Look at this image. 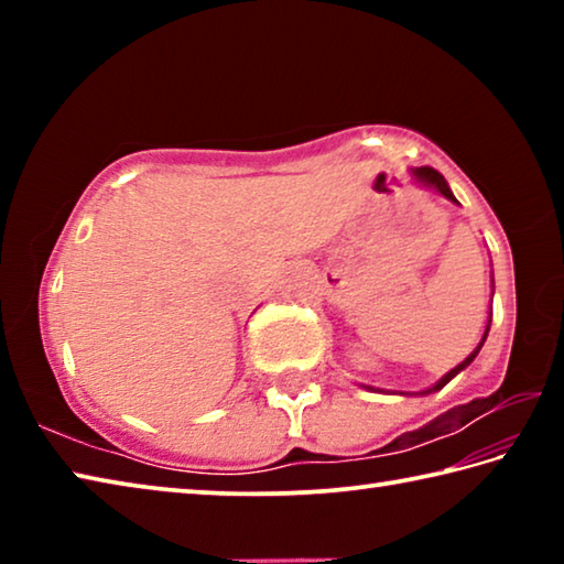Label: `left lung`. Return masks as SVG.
Instances as JSON below:
<instances>
[{"label":"left lung","mask_w":564,"mask_h":564,"mask_svg":"<svg viewBox=\"0 0 564 564\" xmlns=\"http://www.w3.org/2000/svg\"><path fill=\"white\" fill-rule=\"evenodd\" d=\"M410 174H413V176L420 181V184H425V186H431V188H435V191H441V194H443L445 198H451V202H455L453 191H451V186H447V181L443 178L441 171H435V169H431V166H420V169H413V171H410ZM488 330H490V323H488V328H485V336H482V340H480V346H477V348L470 352V356H467V358L460 362V366H455V368L451 370V373H445L441 380H437V383H435L433 388L423 390V395H425V393H433V390H441V388H445V386L451 383V380H453L457 373H460L463 368L470 366V362L475 360L477 352H480L485 338H488Z\"/></svg>","instance_id":"left-lung-1"}]
</instances>
